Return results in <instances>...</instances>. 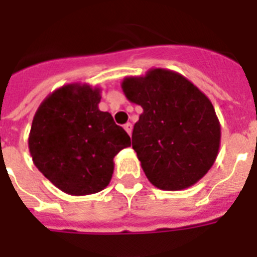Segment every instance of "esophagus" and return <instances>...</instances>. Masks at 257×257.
<instances>
[{
  "mask_svg": "<svg viewBox=\"0 0 257 257\" xmlns=\"http://www.w3.org/2000/svg\"><path fill=\"white\" fill-rule=\"evenodd\" d=\"M132 128H133V125L131 124V122H126V124L124 125V129L126 131V133H128L129 136L132 135Z\"/></svg>",
  "mask_w": 257,
  "mask_h": 257,
  "instance_id": "obj_1",
  "label": "esophagus"
}]
</instances>
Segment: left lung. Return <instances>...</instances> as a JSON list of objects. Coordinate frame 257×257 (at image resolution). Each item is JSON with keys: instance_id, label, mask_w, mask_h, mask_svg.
I'll list each match as a JSON object with an SVG mask.
<instances>
[{"instance_id": "obj_1", "label": "left lung", "mask_w": 257, "mask_h": 257, "mask_svg": "<svg viewBox=\"0 0 257 257\" xmlns=\"http://www.w3.org/2000/svg\"><path fill=\"white\" fill-rule=\"evenodd\" d=\"M121 88L131 103L143 107L132 147L150 183L173 191L206 176L220 147V122L207 96L165 68L126 76Z\"/></svg>"}]
</instances>
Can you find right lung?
Masks as SVG:
<instances>
[{
	"instance_id": "add662e5",
	"label": "right lung",
	"mask_w": 257,
	"mask_h": 257,
	"mask_svg": "<svg viewBox=\"0 0 257 257\" xmlns=\"http://www.w3.org/2000/svg\"><path fill=\"white\" fill-rule=\"evenodd\" d=\"M101 89L72 83L55 89L37 109L29 135L33 162L70 195L99 193L109 185L113 158L131 137L99 109Z\"/></svg>"
}]
</instances>
